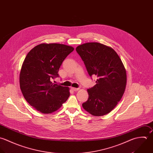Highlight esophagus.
<instances>
[{"label":"esophagus","mask_w":153,"mask_h":153,"mask_svg":"<svg viewBox=\"0 0 153 153\" xmlns=\"http://www.w3.org/2000/svg\"><path fill=\"white\" fill-rule=\"evenodd\" d=\"M72 90L73 91H78V90H79V88H74V87H72Z\"/></svg>","instance_id":"34e87169"}]
</instances>
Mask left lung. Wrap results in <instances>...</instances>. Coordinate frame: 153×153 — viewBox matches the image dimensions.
Wrapping results in <instances>:
<instances>
[{"label":"left lung","instance_id":"obj_1","mask_svg":"<svg viewBox=\"0 0 153 153\" xmlns=\"http://www.w3.org/2000/svg\"><path fill=\"white\" fill-rule=\"evenodd\" d=\"M76 51L83 60L89 75H96V84L87 90L88 99L83 108L93 116L110 112L125 92L126 72L118 54L112 48L99 43L78 46Z\"/></svg>","mask_w":153,"mask_h":153}]
</instances>
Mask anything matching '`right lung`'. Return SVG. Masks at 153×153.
Instances as JSON below:
<instances>
[{
	"label": "right lung",
	"mask_w": 153,
	"mask_h": 153,
	"mask_svg": "<svg viewBox=\"0 0 153 153\" xmlns=\"http://www.w3.org/2000/svg\"><path fill=\"white\" fill-rule=\"evenodd\" d=\"M74 49L65 45L40 44L27 54L20 72L22 93L31 106L42 113L59 109L70 96L69 88L54 84L65 59Z\"/></svg>",
	"instance_id": "obj_1"
}]
</instances>
